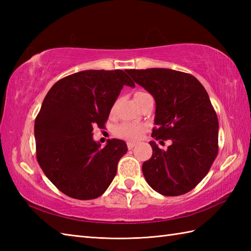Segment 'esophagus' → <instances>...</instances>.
<instances>
[{
  "label": "esophagus",
  "mask_w": 251,
  "mask_h": 251,
  "mask_svg": "<svg viewBox=\"0 0 251 251\" xmlns=\"http://www.w3.org/2000/svg\"><path fill=\"white\" fill-rule=\"evenodd\" d=\"M135 146H136V143H135V142H131V141H128V142H127V147H128L129 150H131V149L134 148Z\"/></svg>",
  "instance_id": "esophagus-1"
}]
</instances>
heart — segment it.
<instances>
[{
    "label": "heart",
    "mask_w": 251,
    "mask_h": 251,
    "mask_svg": "<svg viewBox=\"0 0 251 251\" xmlns=\"http://www.w3.org/2000/svg\"><path fill=\"white\" fill-rule=\"evenodd\" d=\"M143 95H147L146 93H136L135 94V98L141 97ZM146 127L140 124H136V123H123L120 126L116 127L115 129V134L121 137L124 138V139H128V140H136L141 136V134L145 131Z\"/></svg>",
    "instance_id": "1"
}]
</instances>
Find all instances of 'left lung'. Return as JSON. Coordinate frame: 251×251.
I'll list each match as a JSON object with an SVG mask.
<instances>
[{
	"label": "left lung",
	"instance_id": "1",
	"mask_svg": "<svg viewBox=\"0 0 251 251\" xmlns=\"http://www.w3.org/2000/svg\"><path fill=\"white\" fill-rule=\"evenodd\" d=\"M126 72L155 100L152 137L172 140L166 151L150 141L152 156L142 165L146 181L165 196L188 193L218 154L219 123L209 96L199 79L184 72L162 68Z\"/></svg>",
	"mask_w": 251,
	"mask_h": 251
}]
</instances>
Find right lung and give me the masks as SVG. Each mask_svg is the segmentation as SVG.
I'll use <instances>...</instances> for the list:
<instances>
[{
	"label": "right lung",
	"instance_id": "right-lung-1",
	"mask_svg": "<svg viewBox=\"0 0 251 251\" xmlns=\"http://www.w3.org/2000/svg\"><path fill=\"white\" fill-rule=\"evenodd\" d=\"M135 83L123 70H85L59 79L47 93L34 123L36 158L46 177L76 200L102 195L128 151L112 139L101 148L94 126L103 127L123 87Z\"/></svg>",
	"mask_w": 251,
	"mask_h": 251
}]
</instances>
